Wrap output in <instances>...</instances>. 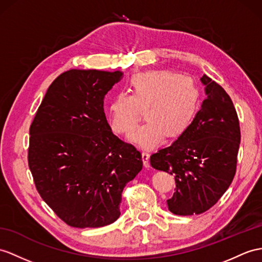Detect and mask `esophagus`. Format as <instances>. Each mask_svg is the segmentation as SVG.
Instances as JSON below:
<instances>
[{"mask_svg":"<svg viewBox=\"0 0 262 262\" xmlns=\"http://www.w3.org/2000/svg\"><path fill=\"white\" fill-rule=\"evenodd\" d=\"M142 156V161H143V165L145 168H149L150 167V163H149V159H150V153L148 151H143L141 153Z\"/></svg>","mask_w":262,"mask_h":262,"instance_id":"obj_1","label":"esophagus"}]
</instances>
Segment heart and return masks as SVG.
I'll use <instances>...</instances> for the list:
<instances>
[{
    "label": "heart",
    "mask_w": 262,
    "mask_h": 262,
    "mask_svg": "<svg viewBox=\"0 0 262 262\" xmlns=\"http://www.w3.org/2000/svg\"><path fill=\"white\" fill-rule=\"evenodd\" d=\"M127 93H117L107 105L111 129L129 135L140 120L143 109L146 122L130 137L143 148H153L164 137L177 138L188 129L195 114L199 91L188 75L165 70H151L132 75Z\"/></svg>",
    "instance_id": "obj_1"
}]
</instances>
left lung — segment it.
I'll return each mask as SVG.
<instances>
[{
  "label": "left lung",
  "instance_id": "8db88e82",
  "mask_svg": "<svg viewBox=\"0 0 262 262\" xmlns=\"http://www.w3.org/2000/svg\"><path fill=\"white\" fill-rule=\"evenodd\" d=\"M207 98L188 129L150 157L155 169L174 176L168 208L178 215L206 212L230 186L237 169L240 125L232 101L218 83L201 78Z\"/></svg>",
  "mask_w": 262,
  "mask_h": 262
}]
</instances>
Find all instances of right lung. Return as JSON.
I'll use <instances>...</instances> for the list:
<instances>
[{
	"mask_svg": "<svg viewBox=\"0 0 262 262\" xmlns=\"http://www.w3.org/2000/svg\"><path fill=\"white\" fill-rule=\"evenodd\" d=\"M120 71L69 70L52 82L30 126L28 161L37 192L67 225L100 228L120 216L126 183L142 170L103 109Z\"/></svg>",
	"mask_w": 262,
	"mask_h": 262,
	"instance_id": "right-lung-1",
	"label": "right lung"
}]
</instances>
